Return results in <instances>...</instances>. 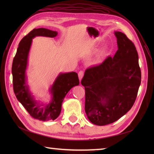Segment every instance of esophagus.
<instances>
[{"instance_id":"1","label":"esophagus","mask_w":154,"mask_h":154,"mask_svg":"<svg viewBox=\"0 0 154 154\" xmlns=\"http://www.w3.org/2000/svg\"><path fill=\"white\" fill-rule=\"evenodd\" d=\"M83 75H84V72H83V71H80V72H78V77H79V79H80V81L82 79Z\"/></svg>"}]
</instances>
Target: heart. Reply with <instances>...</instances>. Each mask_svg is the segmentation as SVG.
Segmentation results:
<instances>
[{
    "label": "heart",
    "instance_id": "1",
    "mask_svg": "<svg viewBox=\"0 0 154 154\" xmlns=\"http://www.w3.org/2000/svg\"><path fill=\"white\" fill-rule=\"evenodd\" d=\"M107 52V48L106 47L102 48L97 54L96 57V62H100L101 60L104 57Z\"/></svg>",
    "mask_w": 154,
    "mask_h": 154
}]
</instances>
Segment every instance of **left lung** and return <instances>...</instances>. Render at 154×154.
Instances as JSON below:
<instances>
[{
    "instance_id": "8db88e82",
    "label": "left lung",
    "mask_w": 154,
    "mask_h": 154,
    "mask_svg": "<svg viewBox=\"0 0 154 154\" xmlns=\"http://www.w3.org/2000/svg\"><path fill=\"white\" fill-rule=\"evenodd\" d=\"M118 49L98 66L87 69L81 81L85 87V110L96 125L112 123L132 108L141 84L139 57L132 42L114 32Z\"/></svg>"
}]
</instances>
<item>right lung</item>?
<instances>
[{
	"label": "right lung",
	"mask_w": 154,
	"mask_h": 154,
	"mask_svg": "<svg viewBox=\"0 0 154 154\" xmlns=\"http://www.w3.org/2000/svg\"><path fill=\"white\" fill-rule=\"evenodd\" d=\"M58 32L45 28L34 29L23 38L18 44L17 53L12 64L13 91L17 100L24 106L32 118L40 121L54 120L61 112L62 103L65 96L74 86L80 82L75 72L60 73L50 88L52 99L44 106L34 100L26 84V71L32 39L36 36L53 38Z\"/></svg>",
	"instance_id": "right-lung-1"
}]
</instances>
